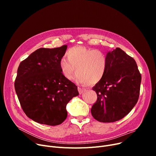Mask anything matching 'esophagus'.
<instances>
[{
    "label": "esophagus",
    "instance_id": "esophagus-1",
    "mask_svg": "<svg viewBox=\"0 0 156 156\" xmlns=\"http://www.w3.org/2000/svg\"><path fill=\"white\" fill-rule=\"evenodd\" d=\"M78 92H79V94H83V93H84V92L86 91V89H85V88H81V87H78Z\"/></svg>",
    "mask_w": 156,
    "mask_h": 156
}]
</instances>
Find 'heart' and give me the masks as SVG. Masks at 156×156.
Returning <instances> with one entry per match:
<instances>
[{"label":"heart","instance_id":"heart-1","mask_svg":"<svg viewBox=\"0 0 156 156\" xmlns=\"http://www.w3.org/2000/svg\"><path fill=\"white\" fill-rule=\"evenodd\" d=\"M67 60L62 58L59 66L63 76L71 80L76 69L75 80L82 85H95L102 80L108 68V57L102 51L77 45L66 53Z\"/></svg>","mask_w":156,"mask_h":156}]
</instances>
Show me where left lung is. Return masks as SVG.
Wrapping results in <instances>:
<instances>
[{"label":"left lung","instance_id":"1","mask_svg":"<svg viewBox=\"0 0 156 156\" xmlns=\"http://www.w3.org/2000/svg\"><path fill=\"white\" fill-rule=\"evenodd\" d=\"M107 57L105 75L92 88L97 99L91 113L98 121L111 122L123 118L136 105L142 76L135 59L120 48L109 52Z\"/></svg>","mask_w":156,"mask_h":156}]
</instances>
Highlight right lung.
I'll list each match as a JSON object with an SVG mask.
<instances>
[{"label":"right lung","mask_w":156,"mask_h":156,"mask_svg":"<svg viewBox=\"0 0 156 156\" xmlns=\"http://www.w3.org/2000/svg\"><path fill=\"white\" fill-rule=\"evenodd\" d=\"M67 45L40 48L20 64L15 90L26 115L40 124L56 126L66 119V106L79 95L77 86L66 79L59 63Z\"/></svg>","instance_id":"add662e5"}]
</instances>
